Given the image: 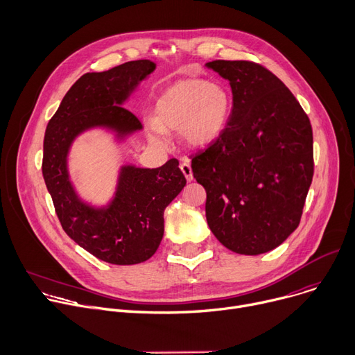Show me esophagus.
Masks as SVG:
<instances>
[{
	"instance_id": "esophagus-1",
	"label": "esophagus",
	"mask_w": 355,
	"mask_h": 355,
	"mask_svg": "<svg viewBox=\"0 0 355 355\" xmlns=\"http://www.w3.org/2000/svg\"><path fill=\"white\" fill-rule=\"evenodd\" d=\"M180 171L184 175V178H187L188 182H191L193 179V176H192V167H191V163L188 160H183L180 163Z\"/></svg>"
}]
</instances>
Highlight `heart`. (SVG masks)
<instances>
[{
	"label": "heart",
	"instance_id": "1",
	"mask_svg": "<svg viewBox=\"0 0 355 355\" xmlns=\"http://www.w3.org/2000/svg\"><path fill=\"white\" fill-rule=\"evenodd\" d=\"M231 95L219 83L184 79L168 88L156 103V118L150 120V139L166 141V130L179 131L192 147L212 144L225 130L231 115Z\"/></svg>",
	"mask_w": 355,
	"mask_h": 355
}]
</instances>
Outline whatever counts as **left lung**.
<instances>
[{"label":"left lung","instance_id":"obj_1","mask_svg":"<svg viewBox=\"0 0 355 355\" xmlns=\"http://www.w3.org/2000/svg\"><path fill=\"white\" fill-rule=\"evenodd\" d=\"M230 80L232 110L212 144L192 157L207 191V221L228 250L257 256L297 228L313 178L311 121L289 88L264 66L214 60Z\"/></svg>","mask_w":355,"mask_h":355}]
</instances>
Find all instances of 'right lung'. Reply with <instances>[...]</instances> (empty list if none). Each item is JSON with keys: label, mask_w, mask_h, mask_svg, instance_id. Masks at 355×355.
<instances>
[{"label": "right lung", "mask_w": 355, "mask_h": 355, "mask_svg": "<svg viewBox=\"0 0 355 355\" xmlns=\"http://www.w3.org/2000/svg\"><path fill=\"white\" fill-rule=\"evenodd\" d=\"M155 67L150 60H132L80 76L44 134L42 172L62 228L92 256L111 264H137L155 254L164 232L163 212L187 179L176 159L157 168L124 166L110 207L96 209L73 191L66 157L75 137L88 128L107 127L120 137L141 130L139 118L121 104Z\"/></svg>", "instance_id": "right-lung-1"}]
</instances>
